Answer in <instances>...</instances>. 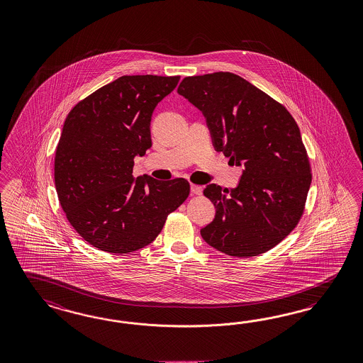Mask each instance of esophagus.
<instances>
[{
	"label": "esophagus",
	"instance_id": "obj_1",
	"mask_svg": "<svg viewBox=\"0 0 363 363\" xmlns=\"http://www.w3.org/2000/svg\"><path fill=\"white\" fill-rule=\"evenodd\" d=\"M191 192L194 195H201L203 194V188L197 184H191Z\"/></svg>",
	"mask_w": 363,
	"mask_h": 363
}]
</instances>
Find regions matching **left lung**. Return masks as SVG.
<instances>
[{
    "mask_svg": "<svg viewBox=\"0 0 363 363\" xmlns=\"http://www.w3.org/2000/svg\"><path fill=\"white\" fill-rule=\"evenodd\" d=\"M177 93L203 111L216 151L244 166L238 188L206 186L216 216L201 238L235 257L274 248L300 223L311 188L297 122L284 104L233 73L186 77Z\"/></svg>",
    "mask_w": 363,
    "mask_h": 363,
    "instance_id": "1",
    "label": "left lung"
}]
</instances>
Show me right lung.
I'll use <instances>...</instances> for the list:
<instances>
[{"mask_svg":"<svg viewBox=\"0 0 363 363\" xmlns=\"http://www.w3.org/2000/svg\"><path fill=\"white\" fill-rule=\"evenodd\" d=\"M180 77L123 75L90 94L67 115L54 157L60 204L77 233L107 253L151 244L189 195L183 177L133 175L151 147V115Z\"/></svg>","mask_w":363,"mask_h":363,"instance_id":"right-lung-1","label":"right lung"}]
</instances>
